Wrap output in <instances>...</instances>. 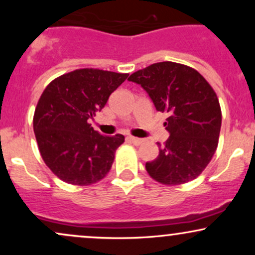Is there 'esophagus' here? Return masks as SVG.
<instances>
[{
    "label": "esophagus",
    "instance_id": "1",
    "mask_svg": "<svg viewBox=\"0 0 255 255\" xmlns=\"http://www.w3.org/2000/svg\"><path fill=\"white\" fill-rule=\"evenodd\" d=\"M127 140L134 145H140L144 142V140L140 139V137H135V136H127Z\"/></svg>",
    "mask_w": 255,
    "mask_h": 255
}]
</instances>
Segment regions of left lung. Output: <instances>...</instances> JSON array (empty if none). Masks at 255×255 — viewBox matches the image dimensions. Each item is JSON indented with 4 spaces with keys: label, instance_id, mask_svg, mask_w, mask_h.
I'll return each mask as SVG.
<instances>
[{
    "label": "left lung",
    "instance_id": "1",
    "mask_svg": "<svg viewBox=\"0 0 255 255\" xmlns=\"http://www.w3.org/2000/svg\"><path fill=\"white\" fill-rule=\"evenodd\" d=\"M128 80L147 92L157 111L168 113L170 136L157 142L159 154L146 163L152 178L166 186L197 178L218 145L222 111L217 95L200 73L184 64L158 62L140 69Z\"/></svg>",
    "mask_w": 255,
    "mask_h": 255
}]
</instances>
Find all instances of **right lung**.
Wrapping results in <instances>:
<instances>
[{
  "label": "right lung",
  "instance_id": "obj_1",
  "mask_svg": "<svg viewBox=\"0 0 255 255\" xmlns=\"http://www.w3.org/2000/svg\"><path fill=\"white\" fill-rule=\"evenodd\" d=\"M127 78L102 69H77L52 80L43 91L34 110L33 130L43 160L64 182L89 186L109 172L125 136L102 135L89 122Z\"/></svg>",
  "mask_w": 255,
  "mask_h": 255
}]
</instances>
